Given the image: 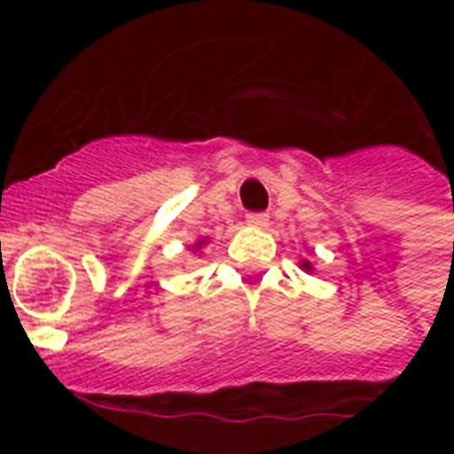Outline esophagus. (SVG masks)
<instances>
[{"mask_svg": "<svg viewBox=\"0 0 454 454\" xmlns=\"http://www.w3.org/2000/svg\"><path fill=\"white\" fill-rule=\"evenodd\" d=\"M247 223H252V226H266V223H269V214H266V212H249L247 214Z\"/></svg>", "mask_w": 454, "mask_h": 454, "instance_id": "34e87169", "label": "esophagus"}]
</instances>
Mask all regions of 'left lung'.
I'll use <instances>...</instances> for the list:
<instances>
[{
	"label": "left lung",
	"instance_id": "1",
	"mask_svg": "<svg viewBox=\"0 0 454 454\" xmlns=\"http://www.w3.org/2000/svg\"><path fill=\"white\" fill-rule=\"evenodd\" d=\"M301 266H303V269H306V270H310V263H309V262H303Z\"/></svg>",
	"mask_w": 454,
	"mask_h": 454
}]
</instances>
